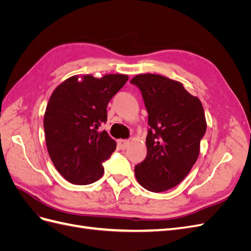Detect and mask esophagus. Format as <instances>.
<instances>
[{
	"label": "esophagus",
	"mask_w": 251,
	"mask_h": 251,
	"mask_svg": "<svg viewBox=\"0 0 251 251\" xmlns=\"http://www.w3.org/2000/svg\"><path fill=\"white\" fill-rule=\"evenodd\" d=\"M128 144H130V141L128 140H126V139L117 140V146L120 150H126L128 147Z\"/></svg>",
	"instance_id": "1"
}]
</instances>
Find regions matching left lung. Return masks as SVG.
Wrapping results in <instances>:
<instances>
[{"label": "left lung", "instance_id": "8db88e82", "mask_svg": "<svg viewBox=\"0 0 251 251\" xmlns=\"http://www.w3.org/2000/svg\"><path fill=\"white\" fill-rule=\"evenodd\" d=\"M131 83L140 90L150 126L148 154L135 166L136 179L150 192L168 191L187 176L198 159L206 132L202 103L181 82L162 75L139 74Z\"/></svg>", "mask_w": 251, "mask_h": 251}]
</instances>
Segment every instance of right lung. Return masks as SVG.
Here are the masks:
<instances>
[{
  "instance_id": "obj_1",
  "label": "right lung",
  "mask_w": 251,
  "mask_h": 251,
  "mask_svg": "<svg viewBox=\"0 0 251 251\" xmlns=\"http://www.w3.org/2000/svg\"><path fill=\"white\" fill-rule=\"evenodd\" d=\"M128 77L108 74L71 76L53 91L44 116L47 150L55 169L73 184L86 185L100 179L102 163L116 149L105 131L107 107Z\"/></svg>"
}]
</instances>
